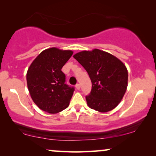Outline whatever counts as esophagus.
<instances>
[{
    "instance_id": "esophagus-1",
    "label": "esophagus",
    "mask_w": 156,
    "mask_h": 156,
    "mask_svg": "<svg viewBox=\"0 0 156 156\" xmlns=\"http://www.w3.org/2000/svg\"><path fill=\"white\" fill-rule=\"evenodd\" d=\"M75 88L77 89V90H80V84H76L75 86Z\"/></svg>"
}]
</instances>
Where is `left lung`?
<instances>
[{
	"label": "left lung",
	"instance_id": "obj_1",
	"mask_svg": "<svg viewBox=\"0 0 156 156\" xmlns=\"http://www.w3.org/2000/svg\"><path fill=\"white\" fill-rule=\"evenodd\" d=\"M73 57L88 73L92 84L87 105L101 113L110 112L122 100L128 87V70L119 58L98 49L83 50Z\"/></svg>",
	"mask_w": 156,
	"mask_h": 156
}]
</instances>
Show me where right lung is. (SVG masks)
Listing matches in <instances>:
<instances>
[{
    "label": "right lung",
    "instance_id": "obj_1",
    "mask_svg": "<svg viewBox=\"0 0 156 156\" xmlns=\"http://www.w3.org/2000/svg\"><path fill=\"white\" fill-rule=\"evenodd\" d=\"M73 54L69 50L46 49L34 59L27 69V85L34 103L40 109L55 114L69 105L73 87L65 84L62 68Z\"/></svg>",
    "mask_w": 156,
    "mask_h": 156
}]
</instances>
